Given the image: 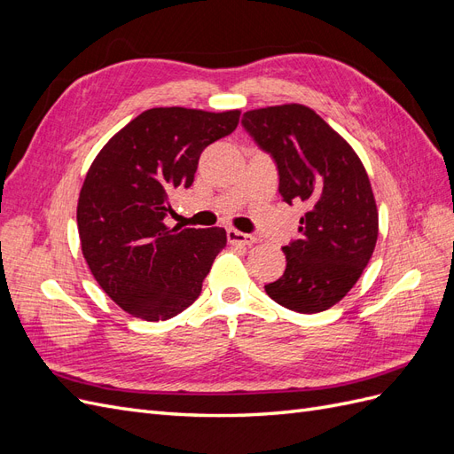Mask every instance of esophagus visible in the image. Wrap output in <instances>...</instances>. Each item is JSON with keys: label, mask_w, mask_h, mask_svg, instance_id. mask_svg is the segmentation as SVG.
I'll return each mask as SVG.
<instances>
[{"label": "esophagus", "mask_w": 454, "mask_h": 454, "mask_svg": "<svg viewBox=\"0 0 454 454\" xmlns=\"http://www.w3.org/2000/svg\"><path fill=\"white\" fill-rule=\"evenodd\" d=\"M227 240L231 244H242V246H250L255 242L254 235H248V232H240L237 229H227Z\"/></svg>", "instance_id": "34e87169"}]
</instances>
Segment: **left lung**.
<instances>
[{"label":"left lung","mask_w":454,"mask_h":454,"mask_svg":"<svg viewBox=\"0 0 454 454\" xmlns=\"http://www.w3.org/2000/svg\"><path fill=\"white\" fill-rule=\"evenodd\" d=\"M242 125L277 162L282 199L307 206L299 237L282 248L286 270L265 292L301 314L327 310L358 282L379 237V212L364 164L350 144L303 104L252 109Z\"/></svg>","instance_id":"8db88e82"}]
</instances>
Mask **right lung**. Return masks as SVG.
<instances>
[{
    "label": "right lung",
    "instance_id": "obj_1",
    "mask_svg": "<svg viewBox=\"0 0 454 454\" xmlns=\"http://www.w3.org/2000/svg\"><path fill=\"white\" fill-rule=\"evenodd\" d=\"M239 117L240 109H147L92 160L77 202L81 250L102 290L136 318L168 320L193 305L225 248V229L168 227L164 217L174 191L193 184L202 151Z\"/></svg>",
    "mask_w": 454,
    "mask_h": 454
}]
</instances>
